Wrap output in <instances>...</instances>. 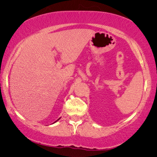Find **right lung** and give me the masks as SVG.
I'll list each match as a JSON object with an SVG mask.
<instances>
[{
	"label": "right lung",
	"instance_id": "right-lung-1",
	"mask_svg": "<svg viewBox=\"0 0 157 157\" xmlns=\"http://www.w3.org/2000/svg\"><path fill=\"white\" fill-rule=\"evenodd\" d=\"M60 119H61V118H59V119H58V120H57V121H56L54 122V123H56V121H59V120ZM54 123H53V124H54Z\"/></svg>",
	"mask_w": 157,
	"mask_h": 157
}]
</instances>
